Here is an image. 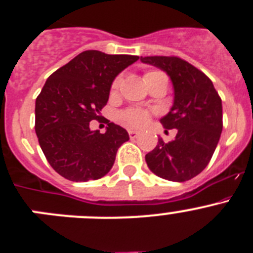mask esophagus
Here are the masks:
<instances>
[{
  "label": "esophagus",
  "mask_w": 253,
  "mask_h": 253,
  "mask_svg": "<svg viewBox=\"0 0 253 253\" xmlns=\"http://www.w3.org/2000/svg\"><path fill=\"white\" fill-rule=\"evenodd\" d=\"M138 135H139V131L133 130V129H130V130H129V137H130L131 139H134V138H137Z\"/></svg>",
  "instance_id": "esophagus-1"
}]
</instances>
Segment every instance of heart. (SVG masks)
Wrapping results in <instances>:
<instances>
[{
	"label": "heart",
	"mask_w": 253,
	"mask_h": 253,
	"mask_svg": "<svg viewBox=\"0 0 253 253\" xmlns=\"http://www.w3.org/2000/svg\"><path fill=\"white\" fill-rule=\"evenodd\" d=\"M157 71H151V72H147L144 75V81H147L149 77L154 75H158ZM120 84V77L115 78L111 84V92H115L118 88H119ZM149 118H151V113L148 110H144V109H139V107H133V109H128V110L123 111L120 114V120L123 122V124L129 126V128H142L147 123L149 122Z\"/></svg>",
	"instance_id": "obj_1"
}]
</instances>
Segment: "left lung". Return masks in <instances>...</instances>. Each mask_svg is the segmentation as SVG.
<instances>
[{"mask_svg": "<svg viewBox=\"0 0 253 253\" xmlns=\"http://www.w3.org/2000/svg\"><path fill=\"white\" fill-rule=\"evenodd\" d=\"M171 78L175 99L161 119L166 129H177L175 139L158 144L146 154L154 175L184 182L199 175L210 162L223 129L222 100L207 75L178 57H140Z\"/></svg>", "mask_w": 253, "mask_h": 253, "instance_id": "8db88e82", "label": "left lung"}]
</instances>
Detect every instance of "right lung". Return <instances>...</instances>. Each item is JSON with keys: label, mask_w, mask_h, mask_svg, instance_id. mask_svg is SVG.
Wrapping results in <instances>:
<instances>
[{"label": "right lung", "mask_w": 253, "mask_h": 253, "mask_svg": "<svg viewBox=\"0 0 253 253\" xmlns=\"http://www.w3.org/2000/svg\"><path fill=\"white\" fill-rule=\"evenodd\" d=\"M139 57L82 51L46 80L35 101V133L55 172L71 181L97 180L110 171L128 131L107 123L90 129L107 104L114 78Z\"/></svg>", "instance_id": "1"}]
</instances>
